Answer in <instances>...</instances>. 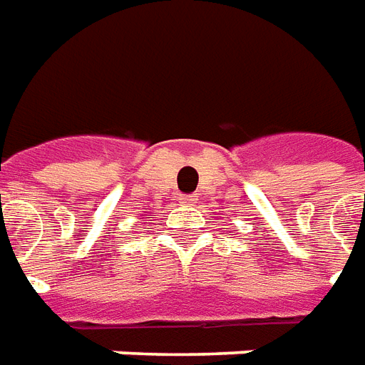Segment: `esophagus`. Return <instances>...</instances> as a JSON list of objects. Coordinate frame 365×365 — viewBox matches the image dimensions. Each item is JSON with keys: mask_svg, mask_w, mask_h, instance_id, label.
Returning <instances> with one entry per match:
<instances>
[{"mask_svg": "<svg viewBox=\"0 0 365 365\" xmlns=\"http://www.w3.org/2000/svg\"><path fill=\"white\" fill-rule=\"evenodd\" d=\"M196 202L195 196H180V204H187V206H192Z\"/></svg>", "mask_w": 365, "mask_h": 365, "instance_id": "esophagus-1", "label": "esophagus"}]
</instances>
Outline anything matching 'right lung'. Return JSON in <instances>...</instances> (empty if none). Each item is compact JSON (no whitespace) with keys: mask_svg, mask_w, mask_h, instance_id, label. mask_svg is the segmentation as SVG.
Segmentation results:
<instances>
[{"mask_svg":"<svg viewBox=\"0 0 365 365\" xmlns=\"http://www.w3.org/2000/svg\"><path fill=\"white\" fill-rule=\"evenodd\" d=\"M143 218H145V216H143Z\"/></svg>","mask_w":365,"mask_h":365,"instance_id":"add662e5","label":"right lung"}]
</instances>
